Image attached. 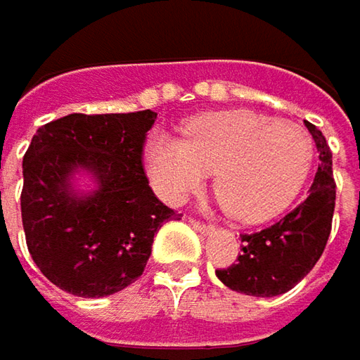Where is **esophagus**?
<instances>
[{
	"label": "esophagus",
	"instance_id": "obj_1",
	"mask_svg": "<svg viewBox=\"0 0 360 360\" xmlns=\"http://www.w3.org/2000/svg\"><path fill=\"white\" fill-rule=\"evenodd\" d=\"M191 223H193L194 229H198V231H202V233H211V231L215 229L211 223H202V221H198V219H191Z\"/></svg>",
	"mask_w": 360,
	"mask_h": 360
}]
</instances>
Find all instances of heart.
<instances>
[{
	"instance_id": "obj_1",
	"label": "heart",
	"mask_w": 360,
	"mask_h": 360,
	"mask_svg": "<svg viewBox=\"0 0 360 360\" xmlns=\"http://www.w3.org/2000/svg\"><path fill=\"white\" fill-rule=\"evenodd\" d=\"M182 135L153 133L147 139L145 162L153 188L180 202L217 169L215 191L223 207L245 223L283 213L305 186L316 158L314 139L303 127L248 110L194 118Z\"/></svg>"
}]
</instances>
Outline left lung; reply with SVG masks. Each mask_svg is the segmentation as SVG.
Instances as JSON below:
<instances>
[{"mask_svg":"<svg viewBox=\"0 0 360 360\" xmlns=\"http://www.w3.org/2000/svg\"><path fill=\"white\" fill-rule=\"evenodd\" d=\"M320 151L307 198L281 221L256 233H242V254L238 262L219 269L217 276L231 291L254 297H274L291 291L316 266L332 231L336 207V182L332 172V151L321 131L305 122Z\"/></svg>","mask_w":360,"mask_h":360,"instance_id":"1","label":"left lung"}]
</instances>
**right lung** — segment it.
Masks as SVG:
<instances>
[{
	"mask_svg": "<svg viewBox=\"0 0 360 360\" xmlns=\"http://www.w3.org/2000/svg\"><path fill=\"white\" fill-rule=\"evenodd\" d=\"M158 112L67 115L42 124L24 153L20 196L28 252L40 272L77 297H106L135 283L158 229L182 215L149 186L143 147ZM82 167L98 188L73 195Z\"/></svg>",
	"mask_w": 360,
	"mask_h": 360,
	"instance_id": "1",
	"label": "right lung"
}]
</instances>
